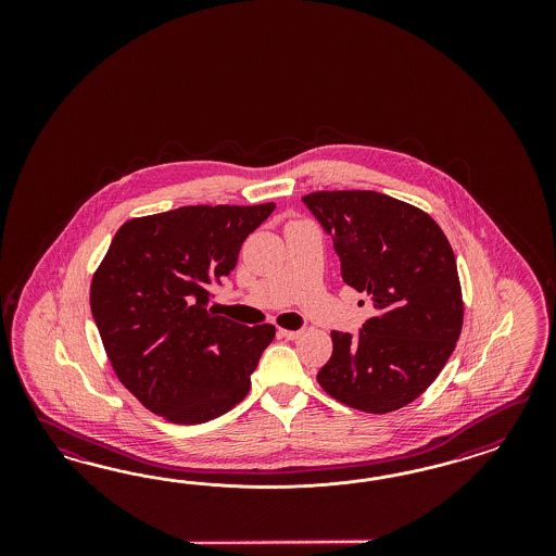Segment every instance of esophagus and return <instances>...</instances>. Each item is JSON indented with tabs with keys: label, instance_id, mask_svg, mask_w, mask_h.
Returning <instances> with one entry per match:
<instances>
[{
	"label": "esophagus",
	"instance_id": "1",
	"mask_svg": "<svg viewBox=\"0 0 556 556\" xmlns=\"http://www.w3.org/2000/svg\"><path fill=\"white\" fill-rule=\"evenodd\" d=\"M281 332V337H286L287 340H298V338L302 337L303 330H279Z\"/></svg>",
	"mask_w": 556,
	"mask_h": 556
}]
</instances>
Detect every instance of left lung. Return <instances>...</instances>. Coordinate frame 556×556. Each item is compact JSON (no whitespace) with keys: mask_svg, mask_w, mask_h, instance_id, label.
Returning <instances> with one entry per match:
<instances>
[{"mask_svg":"<svg viewBox=\"0 0 556 556\" xmlns=\"http://www.w3.org/2000/svg\"><path fill=\"white\" fill-rule=\"evenodd\" d=\"M303 203L332 236L346 286L375 314L358 337L332 330L318 372L340 404L389 414L434 383L463 330L465 302L448 238L412 203L365 189L314 191Z\"/></svg>","mask_w":556,"mask_h":556,"instance_id":"left-lung-1","label":"left lung"}]
</instances>
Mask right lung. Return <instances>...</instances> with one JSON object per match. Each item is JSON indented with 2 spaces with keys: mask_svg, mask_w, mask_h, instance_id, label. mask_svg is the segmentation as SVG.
<instances>
[{
  "mask_svg": "<svg viewBox=\"0 0 556 556\" xmlns=\"http://www.w3.org/2000/svg\"><path fill=\"white\" fill-rule=\"evenodd\" d=\"M275 210L184 205L119 226L93 273L89 303L119 383L173 424H203L240 404L273 324L242 326L207 309L242 242Z\"/></svg>",
  "mask_w": 556,
  "mask_h": 556,
  "instance_id": "1",
  "label": "right lung"
}]
</instances>
